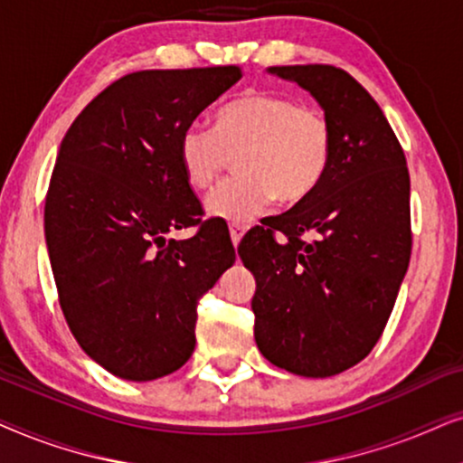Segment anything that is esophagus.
I'll return each mask as SVG.
<instances>
[{"mask_svg": "<svg viewBox=\"0 0 463 463\" xmlns=\"http://www.w3.org/2000/svg\"><path fill=\"white\" fill-rule=\"evenodd\" d=\"M228 231H231V239H232V245H239V241H241V237L245 235V224H241V222H231V226H228Z\"/></svg>", "mask_w": 463, "mask_h": 463, "instance_id": "1", "label": "esophagus"}]
</instances>
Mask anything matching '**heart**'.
I'll list each match as a JSON object with an SVG mask.
<instances>
[{
  "label": "heart",
  "instance_id": "obj_1",
  "mask_svg": "<svg viewBox=\"0 0 463 463\" xmlns=\"http://www.w3.org/2000/svg\"><path fill=\"white\" fill-rule=\"evenodd\" d=\"M335 128L311 103L273 90H251L222 106L213 128L182 133L177 154L184 177L196 190L213 186L235 157L239 174L207 196V212L224 220H248L275 199L296 205L309 199L328 174Z\"/></svg>",
  "mask_w": 463,
  "mask_h": 463
}]
</instances>
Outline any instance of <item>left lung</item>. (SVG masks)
<instances>
[{
	"mask_svg": "<svg viewBox=\"0 0 463 463\" xmlns=\"http://www.w3.org/2000/svg\"><path fill=\"white\" fill-rule=\"evenodd\" d=\"M317 99L335 128L309 199L262 220L239 245L256 277L254 336L269 362L332 377L371 354L411 260V180L377 101L335 65L270 67Z\"/></svg>",
	"mask_w": 463,
	"mask_h": 463,
	"instance_id": "obj_1",
	"label": "left lung"
}]
</instances>
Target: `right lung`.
Instances as JSON below:
<instances>
[{
  "label": "right lung",
  "mask_w": 463,
  "mask_h": 463,
  "mask_svg": "<svg viewBox=\"0 0 463 463\" xmlns=\"http://www.w3.org/2000/svg\"><path fill=\"white\" fill-rule=\"evenodd\" d=\"M241 78L239 65L127 73L61 141L44 205L59 305L86 354L116 377L152 381L194 351L196 307L235 262L184 177L180 137ZM197 228L190 240L166 235Z\"/></svg>",
  "instance_id": "obj_1"
}]
</instances>
